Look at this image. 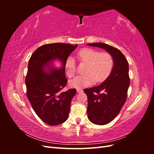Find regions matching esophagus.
Masks as SVG:
<instances>
[{
	"label": "esophagus",
	"instance_id": "obj_1",
	"mask_svg": "<svg viewBox=\"0 0 154 154\" xmlns=\"http://www.w3.org/2000/svg\"><path fill=\"white\" fill-rule=\"evenodd\" d=\"M83 90L82 88H77V92H82Z\"/></svg>",
	"mask_w": 154,
	"mask_h": 154
}]
</instances>
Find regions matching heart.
<instances>
[{
  "mask_svg": "<svg viewBox=\"0 0 154 154\" xmlns=\"http://www.w3.org/2000/svg\"><path fill=\"white\" fill-rule=\"evenodd\" d=\"M77 58L81 62L86 63L84 74L80 75L69 82L74 88L85 87L92 85L95 82L100 83L109 77L114 66V59L112 55L106 52L91 48H83L77 53ZM67 76L71 78L75 75L76 65L73 58H68L65 63Z\"/></svg>",
  "mask_w": 154,
  "mask_h": 154,
  "instance_id": "heart-1",
  "label": "heart"
}]
</instances>
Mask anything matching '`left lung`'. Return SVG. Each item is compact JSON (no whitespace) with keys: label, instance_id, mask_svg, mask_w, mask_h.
Here are the masks:
<instances>
[{"label":"left lung","instance_id":"8db88e82","mask_svg":"<svg viewBox=\"0 0 154 154\" xmlns=\"http://www.w3.org/2000/svg\"><path fill=\"white\" fill-rule=\"evenodd\" d=\"M106 50L114 59V67L109 77L101 85L85 88L87 96L88 118L92 123L103 125L111 122L122 109L130 85L128 63L121 51L103 43L88 44Z\"/></svg>","mask_w":154,"mask_h":154}]
</instances>
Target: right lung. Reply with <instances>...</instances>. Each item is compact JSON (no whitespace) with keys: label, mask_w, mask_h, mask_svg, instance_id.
I'll list each match as a JSON object with an SVG mask.
<instances>
[{"label":"right lung","mask_w":154,"mask_h":154,"mask_svg":"<svg viewBox=\"0 0 154 154\" xmlns=\"http://www.w3.org/2000/svg\"><path fill=\"white\" fill-rule=\"evenodd\" d=\"M77 46L63 43L45 44L37 49L29 59L26 77L27 98L36 115L49 125H60L68 118L71 100L76 90L61 91L67 82L65 63ZM57 59L63 63L58 69L50 66Z\"/></svg>","instance_id":"1"}]
</instances>
